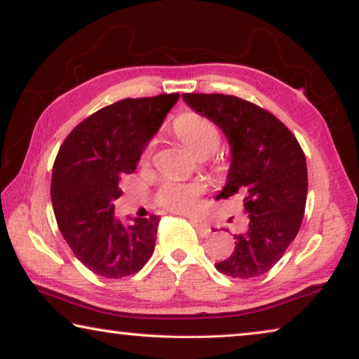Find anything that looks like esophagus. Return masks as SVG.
Here are the masks:
<instances>
[{"mask_svg":"<svg viewBox=\"0 0 359 359\" xmlns=\"http://www.w3.org/2000/svg\"><path fill=\"white\" fill-rule=\"evenodd\" d=\"M190 222L193 223V226L196 228V233H198L199 236H201V238H208V236L210 234V229H209L208 224H204V223H201V222L194 220V218H190Z\"/></svg>","mask_w":359,"mask_h":359,"instance_id":"1","label":"esophagus"}]
</instances>
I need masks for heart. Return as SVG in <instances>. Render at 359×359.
<instances>
[{
	"mask_svg": "<svg viewBox=\"0 0 359 359\" xmlns=\"http://www.w3.org/2000/svg\"><path fill=\"white\" fill-rule=\"evenodd\" d=\"M172 133L175 137L198 158H204L215 154L217 149L220 147L222 136L214 121L205 118L201 114L187 112L174 120ZM151 147H147L144 151L142 158L147 160L150 156ZM203 191V187L198 184H175V182H168L161 187L158 193V201L165 208L175 212H188L196 208L198 196Z\"/></svg>",
	"mask_w": 359,
	"mask_h": 359,
	"instance_id": "1",
	"label": "heart"
}]
</instances>
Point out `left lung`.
Listing matches in <instances>:
<instances>
[{
    "mask_svg": "<svg viewBox=\"0 0 359 359\" xmlns=\"http://www.w3.org/2000/svg\"><path fill=\"white\" fill-rule=\"evenodd\" d=\"M182 98L228 139L231 165L215 199L239 194L248 215L247 226L234 234L233 253L215 264L217 271L234 278L264 274L283 257L302 223L307 165L301 145L271 112L238 96L185 93Z\"/></svg>",
    "mask_w": 359,
    "mask_h": 359,
    "instance_id": "8db88e82",
    "label": "left lung"
}]
</instances>
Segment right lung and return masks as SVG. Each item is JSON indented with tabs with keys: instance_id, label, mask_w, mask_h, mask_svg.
<instances>
[{
	"instance_id": "obj_1",
	"label": "right lung",
	"mask_w": 359,
	"mask_h": 359,
	"mask_svg": "<svg viewBox=\"0 0 359 359\" xmlns=\"http://www.w3.org/2000/svg\"><path fill=\"white\" fill-rule=\"evenodd\" d=\"M179 93L126 98L100 109L65 139L53 163L50 196L60 233L95 274L121 278L141 271L155 250L160 218L114 215L120 179L136 171Z\"/></svg>"
}]
</instances>
